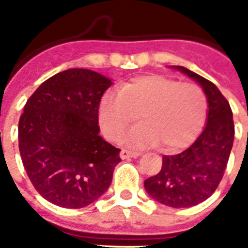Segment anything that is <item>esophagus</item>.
<instances>
[{
    "mask_svg": "<svg viewBox=\"0 0 248 248\" xmlns=\"http://www.w3.org/2000/svg\"><path fill=\"white\" fill-rule=\"evenodd\" d=\"M121 158L126 159V158H136L139 157L140 152H134V151H128V149H122L120 153Z\"/></svg>",
    "mask_w": 248,
    "mask_h": 248,
    "instance_id": "34e87169",
    "label": "esophagus"
}]
</instances>
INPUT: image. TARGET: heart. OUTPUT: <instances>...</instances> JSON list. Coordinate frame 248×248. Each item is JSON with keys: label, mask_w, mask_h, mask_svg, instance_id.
<instances>
[{"label": "heart", "mask_w": 248, "mask_h": 248, "mask_svg": "<svg viewBox=\"0 0 248 248\" xmlns=\"http://www.w3.org/2000/svg\"><path fill=\"white\" fill-rule=\"evenodd\" d=\"M207 110V97L200 86L149 75L124 83L121 91L105 93L99 105V122L108 139L120 141L140 114L143 124L131 132L130 141L173 153L198 136Z\"/></svg>", "instance_id": "heart-1"}]
</instances>
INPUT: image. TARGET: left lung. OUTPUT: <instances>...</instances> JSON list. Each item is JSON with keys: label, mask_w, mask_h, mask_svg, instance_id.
Masks as SVG:
<instances>
[{"label": "left lung", "mask_w": 248, "mask_h": 248, "mask_svg": "<svg viewBox=\"0 0 248 248\" xmlns=\"http://www.w3.org/2000/svg\"><path fill=\"white\" fill-rule=\"evenodd\" d=\"M173 69L200 83L208 103L207 124L194 143L175 155H163L162 169L144 181L148 194L169 207H192L215 192L224 176L233 140L231 105L211 81L175 65Z\"/></svg>", "instance_id": "1"}]
</instances>
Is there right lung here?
Here are the masks:
<instances>
[{"label":"right lung","mask_w":248,"mask_h":248,"mask_svg":"<svg viewBox=\"0 0 248 248\" xmlns=\"http://www.w3.org/2000/svg\"><path fill=\"white\" fill-rule=\"evenodd\" d=\"M112 81L73 68L41 83L19 120V151L33 186L65 208L93 203L112 183L121 149L103 140L99 105Z\"/></svg>","instance_id":"right-lung-1"}]
</instances>
